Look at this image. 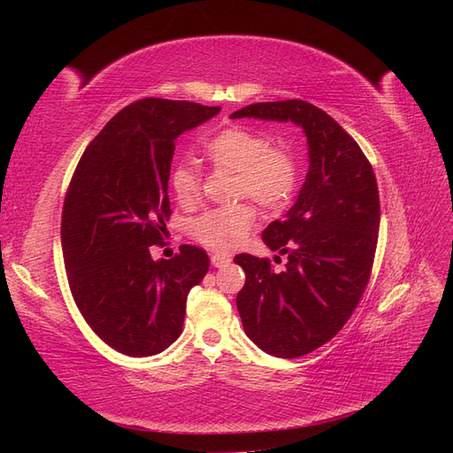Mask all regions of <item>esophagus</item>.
Segmentation results:
<instances>
[{"label":"esophagus","instance_id":"34e87169","mask_svg":"<svg viewBox=\"0 0 453 453\" xmlns=\"http://www.w3.org/2000/svg\"><path fill=\"white\" fill-rule=\"evenodd\" d=\"M230 260H232V257H230L228 253H223V251H215V253L211 255V265H213L215 268H225V266H228Z\"/></svg>","mask_w":453,"mask_h":453}]
</instances>
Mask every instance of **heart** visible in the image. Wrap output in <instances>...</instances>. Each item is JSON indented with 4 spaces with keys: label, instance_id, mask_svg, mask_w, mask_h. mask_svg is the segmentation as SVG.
<instances>
[{
    "label": "heart",
    "instance_id": "heart-1",
    "mask_svg": "<svg viewBox=\"0 0 453 453\" xmlns=\"http://www.w3.org/2000/svg\"><path fill=\"white\" fill-rule=\"evenodd\" d=\"M210 158L217 166L238 175L236 196H250L266 210H280L289 202L298 187L296 157L285 147H273L268 134L230 127L205 143ZM170 185L177 203L193 208L200 200L202 173L193 162H177L170 173ZM255 223L251 203H234L211 208L190 219L188 234L210 250H234Z\"/></svg>",
    "mask_w": 453,
    "mask_h": 453
}]
</instances>
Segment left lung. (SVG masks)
<instances>
[{"label": "left lung", "instance_id": "8db88e82", "mask_svg": "<svg viewBox=\"0 0 453 453\" xmlns=\"http://www.w3.org/2000/svg\"><path fill=\"white\" fill-rule=\"evenodd\" d=\"M243 117L291 120L308 140L296 202L263 232L272 251L287 255L285 268L245 253L234 258L245 272L236 296L245 334L273 357H303L338 334L366 289L380 228L376 175L357 142L308 102H260L230 115Z\"/></svg>", "mask_w": 453, "mask_h": 453}]
</instances>
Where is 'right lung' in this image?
Instances as JSON below:
<instances>
[{
	"label": "right lung",
	"instance_id": "add662e5",
	"mask_svg": "<svg viewBox=\"0 0 453 453\" xmlns=\"http://www.w3.org/2000/svg\"><path fill=\"white\" fill-rule=\"evenodd\" d=\"M221 107L145 98L127 105L81 157L62 211V251L75 304L107 346L149 357L180 338L188 291L210 268L195 245L153 260L172 215L175 140Z\"/></svg>",
	"mask_w": 453,
	"mask_h": 453
}]
</instances>
